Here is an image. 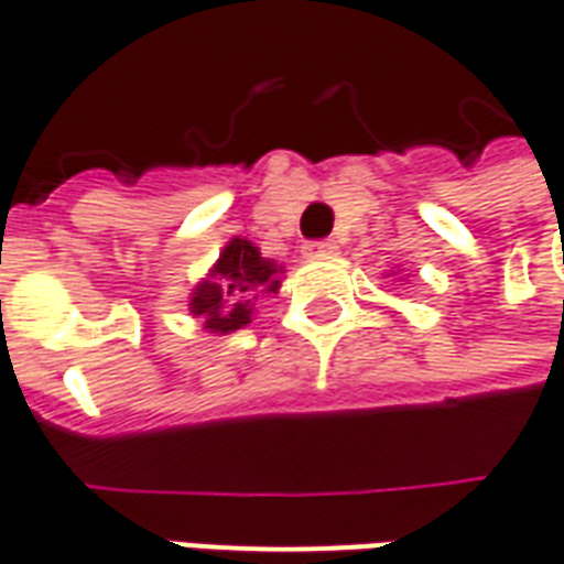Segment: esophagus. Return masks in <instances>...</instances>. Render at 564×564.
Returning <instances> with one entry per match:
<instances>
[{"instance_id":"1","label":"esophagus","mask_w":564,"mask_h":564,"mask_svg":"<svg viewBox=\"0 0 564 564\" xmlns=\"http://www.w3.org/2000/svg\"><path fill=\"white\" fill-rule=\"evenodd\" d=\"M339 246L334 239H313V242H306L303 246V254L306 258H330V254H337Z\"/></svg>"}]
</instances>
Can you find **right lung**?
Wrapping results in <instances>:
<instances>
[{"label":"right lung","instance_id":"obj_1","mask_svg":"<svg viewBox=\"0 0 564 564\" xmlns=\"http://www.w3.org/2000/svg\"><path fill=\"white\" fill-rule=\"evenodd\" d=\"M282 285V267L261 258V249L249 239H230L209 275L199 282L187 310L212 334H230L251 322L254 301L275 294Z\"/></svg>","mask_w":564,"mask_h":564}]
</instances>
